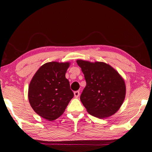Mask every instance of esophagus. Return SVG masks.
Masks as SVG:
<instances>
[{"label":"esophagus","mask_w":152,"mask_h":152,"mask_svg":"<svg viewBox=\"0 0 152 152\" xmlns=\"http://www.w3.org/2000/svg\"><path fill=\"white\" fill-rule=\"evenodd\" d=\"M74 96H75L76 98L78 97L79 95H80V91H74Z\"/></svg>","instance_id":"1"}]
</instances>
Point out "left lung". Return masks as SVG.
<instances>
[{
  "mask_svg": "<svg viewBox=\"0 0 152 152\" xmlns=\"http://www.w3.org/2000/svg\"><path fill=\"white\" fill-rule=\"evenodd\" d=\"M86 81L80 100L89 114L100 119L117 112L124 101L125 83L110 65L103 62L77 60Z\"/></svg>",
  "mask_w": 152,
  "mask_h": 152,
  "instance_id": "1",
  "label": "left lung"
}]
</instances>
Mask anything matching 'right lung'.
<instances>
[{
  "label": "right lung",
  "instance_id": "obj_1",
  "mask_svg": "<svg viewBox=\"0 0 152 152\" xmlns=\"http://www.w3.org/2000/svg\"><path fill=\"white\" fill-rule=\"evenodd\" d=\"M70 63H47L40 67L28 86V97L37 114L48 121L63 114L74 93L65 74Z\"/></svg>",
  "mask_w": 152,
  "mask_h": 152
}]
</instances>
